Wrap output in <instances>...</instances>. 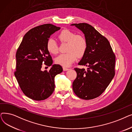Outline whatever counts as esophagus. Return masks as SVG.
I'll use <instances>...</instances> for the list:
<instances>
[{"label":"esophagus","mask_w":132,"mask_h":132,"mask_svg":"<svg viewBox=\"0 0 132 132\" xmlns=\"http://www.w3.org/2000/svg\"><path fill=\"white\" fill-rule=\"evenodd\" d=\"M69 70H70V68H68L65 67H63V70L64 71H68Z\"/></svg>","instance_id":"obj_1"}]
</instances>
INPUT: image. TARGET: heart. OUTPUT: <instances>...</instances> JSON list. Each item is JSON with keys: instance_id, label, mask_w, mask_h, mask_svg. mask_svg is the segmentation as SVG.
Returning <instances> with one entry per match:
<instances>
[{"instance_id": "obj_1", "label": "heart", "mask_w": 132, "mask_h": 132, "mask_svg": "<svg viewBox=\"0 0 132 132\" xmlns=\"http://www.w3.org/2000/svg\"><path fill=\"white\" fill-rule=\"evenodd\" d=\"M58 38L62 43H67L66 53L60 54L55 59L57 64L64 67L70 66L77 59V57H82L86 53L88 43L86 37L82 35H77L68 30H62L58 35ZM47 50L51 54L58 52V46L53 38L48 39L46 43Z\"/></svg>"}]
</instances>
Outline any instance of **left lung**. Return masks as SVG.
Instances as JSON below:
<instances>
[{
  "label": "left lung",
  "instance_id": "left-lung-1",
  "mask_svg": "<svg viewBox=\"0 0 132 132\" xmlns=\"http://www.w3.org/2000/svg\"><path fill=\"white\" fill-rule=\"evenodd\" d=\"M85 34L87 50L79 62L85 69L75 68L77 78L73 83L74 93L79 98L89 100L100 96L115 75L116 56L108 39L86 23H74Z\"/></svg>",
  "mask_w": 132,
  "mask_h": 132
}]
</instances>
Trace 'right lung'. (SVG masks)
<instances>
[{"instance_id":"1","label":"right lung","mask_w":132,"mask_h":132,"mask_svg":"<svg viewBox=\"0 0 132 132\" xmlns=\"http://www.w3.org/2000/svg\"><path fill=\"white\" fill-rule=\"evenodd\" d=\"M60 29L49 23L33 28L25 34L18 48L14 75L23 94L31 100L42 101L50 96L54 90V77L62 72L60 65H52L46 48L48 38ZM43 63L52 66L49 71H41Z\"/></svg>"}]
</instances>
